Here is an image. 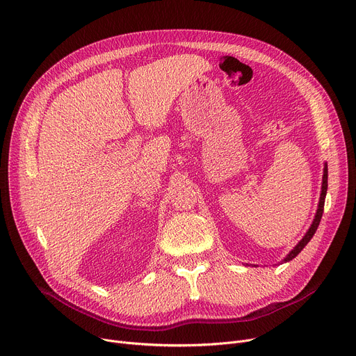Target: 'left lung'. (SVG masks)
Returning <instances> with one entry per match:
<instances>
[{
    "label": "left lung",
    "instance_id": "left-lung-1",
    "mask_svg": "<svg viewBox=\"0 0 356 356\" xmlns=\"http://www.w3.org/2000/svg\"><path fill=\"white\" fill-rule=\"evenodd\" d=\"M326 191H327V164L325 163L323 165V176H322V187H321V197H319V203H318V210L315 213V218H314V222L311 225V227L307 229V232L305 233L303 238L298 242V245L286 254V257H283V260L280 264H286L289 262V260H292L293 257H296L302 249L309 243V241L314 238V234L321 223V219H322V213H323V206H325V197H326Z\"/></svg>",
    "mask_w": 356,
    "mask_h": 356
}]
</instances>
